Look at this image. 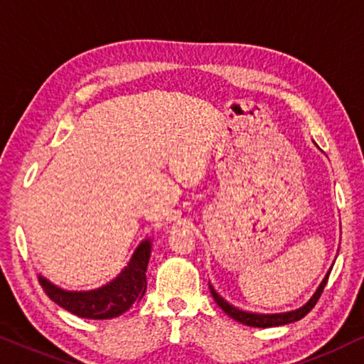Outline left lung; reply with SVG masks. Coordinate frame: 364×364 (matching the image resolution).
Listing matches in <instances>:
<instances>
[{
    "label": "left lung",
    "instance_id": "1",
    "mask_svg": "<svg viewBox=\"0 0 364 364\" xmlns=\"http://www.w3.org/2000/svg\"><path fill=\"white\" fill-rule=\"evenodd\" d=\"M333 269V268H331ZM331 269L328 271L326 276H324V279L321 281V284H319L316 291L311 298H309V301L306 304H303L301 308L298 309H293V311H287V313H274V314H261V313H250V311H243V309L240 308H235L232 304H230L226 301V299H223L220 294L215 291V288L210 284V289H211V294L213 298H215V301L218 303V306H220L223 311H225L228 316L235 319V321H238L241 324H246V326H253V328H273V326H283V324H289V323H294V321H299V319L306 316V314L311 311L314 308V304L318 303L319 296H321L324 287H326L328 283V278H329V273H331Z\"/></svg>",
    "mask_w": 364,
    "mask_h": 364
}]
</instances>
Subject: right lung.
I'll list each match as a JSON object with an SVG mask.
<instances>
[{
	"mask_svg": "<svg viewBox=\"0 0 364 364\" xmlns=\"http://www.w3.org/2000/svg\"><path fill=\"white\" fill-rule=\"evenodd\" d=\"M151 256V240H144L134 250L128 266L103 287L90 291H68L40 276L45 293L58 306L80 318L111 319L128 311L146 291V269Z\"/></svg>",
	"mask_w": 364,
	"mask_h": 364,
	"instance_id": "right-lung-1",
	"label": "right lung"
}]
</instances>
